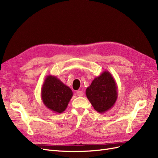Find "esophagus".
Wrapping results in <instances>:
<instances>
[{
    "instance_id": "34e87169",
    "label": "esophagus",
    "mask_w": 158,
    "mask_h": 158,
    "mask_svg": "<svg viewBox=\"0 0 158 158\" xmlns=\"http://www.w3.org/2000/svg\"><path fill=\"white\" fill-rule=\"evenodd\" d=\"M76 94H77L78 96L81 97V96H82V95H83L84 92H82V91H81V90H78L77 92H76Z\"/></svg>"
}]
</instances>
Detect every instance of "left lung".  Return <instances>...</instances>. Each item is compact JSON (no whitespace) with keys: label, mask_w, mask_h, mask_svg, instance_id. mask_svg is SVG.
I'll list each match as a JSON object with an SVG mask.
<instances>
[{"label":"left lung","mask_w":158,"mask_h":158,"mask_svg":"<svg viewBox=\"0 0 158 158\" xmlns=\"http://www.w3.org/2000/svg\"><path fill=\"white\" fill-rule=\"evenodd\" d=\"M87 98L96 111L106 113L115 103L117 97V85L112 74L105 70L85 90Z\"/></svg>","instance_id":"obj_1"}]
</instances>
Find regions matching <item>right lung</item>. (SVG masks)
<instances>
[{"instance_id":"right-lung-1","label":"right lung","mask_w":158,"mask_h":158,"mask_svg":"<svg viewBox=\"0 0 158 158\" xmlns=\"http://www.w3.org/2000/svg\"><path fill=\"white\" fill-rule=\"evenodd\" d=\"M73 95L72 89L55 76L48 75L41 90L42 102L46 107L56 113L65 111Z\"/></svg>"}]
</instances>
